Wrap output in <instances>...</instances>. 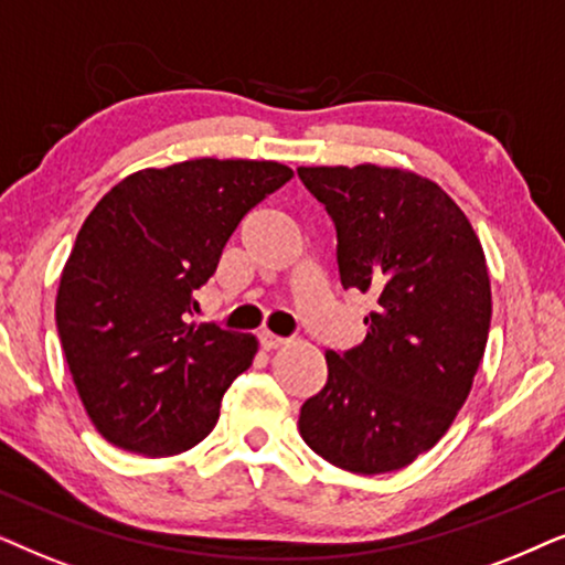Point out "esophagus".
<instances>
[{
	"label": "esophagus",
	"mask_w": 565,
	"mask_h": 565,
	"mask_svg": "<svg viewBox=\"0 0 565 565\" xmlns=\"http://www.w3.org/2000/svg\"><path fill=\"white\" fill-rule=\"evenodd\" d=\"M258 343H260L266 351H274V349H278V345H284V338L276 335V333H270V330H260V333H258Z\"/></svg>",
	"instance_id": "obj_1"
}]
</instances>
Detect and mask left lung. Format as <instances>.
<instances>
[{
    "label": "left lung",
    "instance_id": "left-lung-1",
    "mask_svg": "<svg viewBox=\"0 0 565 565\" xmlns=\"http://www.w3.org/2000/svg\"><path fill=\"white\" fill-rule=\"evenodd\" d=\"M338 232L343 289L370 295L366 338L326 351L328 382L302 405L312 452L356 476L401 470L468 401L491 328V278L468 216L401 168H299Z\"/></svg>",
    "mask_w": 565,
    "mask_h": 565
}]
</instances>
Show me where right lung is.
Here are the masks:
<instances>
[{
	"label": "right lung",
	"mask_w": 565,
	"mask_h": 565,
	"mask_svg": "<svg viewBox=\"0 0 565 565\" xmlns=\"http://www.w3.org/2000/svg\"><path fill=\"white\" fill-rule=\"evenodd\" d=\"M270 160H188L124 178L82 224L56 328L89 420L113 447L170 457L206 439L258 341L188 322L243 216L291 180Z\"/></svg>",
	"instance_id": "add662e5"
}]
</instances>
